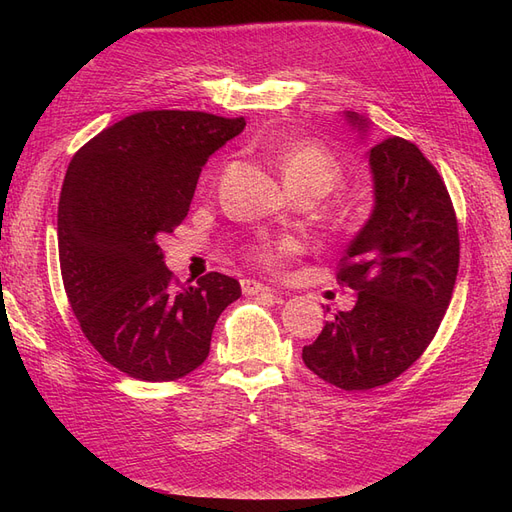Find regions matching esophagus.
I'll list each match as a JSON object with an SVG mask.
<instances>
[{"label": "esophagus", "instance_id": "obj_1", "mask_svg": "<svg viewBox=\"0 0 512 512\" xmlns=\"http://www.w3.org/2000/svg\"><path fill=\"white\" fill-rule=\"evenodd\" d=\"M241 290H243V294H247V297H254V294H273L275 292L273 288L260 284L256 280H243Z\"/></svg>", "mask_w": 512, "mask_h": 512}]
</instances>
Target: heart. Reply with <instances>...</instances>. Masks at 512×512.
<instances>
[{
	"label": "heart",
	"mask_w": 512,
	"mask_h": 512,
	"mask_svg": "<svg viewBox=\"0 0 512 512\" xmlns=\"http://www.w3.org/2000/svg\"><path fill=\"white\" fill-rule=\"evenodd\" d=\"M277 164L288 188L299 196H327L344 181V164L335 153L314 141H292L277 153ZM301 250L294 237L262 239L250 245V256L269 271L280 269L286 258Z\"/></svg>",
	"instance_id": "obj_1"
}]
</instances>
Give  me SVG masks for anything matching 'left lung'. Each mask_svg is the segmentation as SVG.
<instances>
[{
    "label": "left lung",
    "instance_id": "1",
    "mask_svg": "<svg viewBox=\"0 0 512 512\" xmlns=\"http://www.w3.org/2000/svg\"><path fill=\"white\" fill-rule=\"evenodd\" d=\"M346 119L367 132L365 117L346 113ZM367 153L374 211L337 271V282L359 297L303 348V363L344 391L389 384L425 352L459 269L457 215L436 166L399 136Z\"/></svg>",
    "mask_w": 512,
    "mask_h": 512
}]
</instances>
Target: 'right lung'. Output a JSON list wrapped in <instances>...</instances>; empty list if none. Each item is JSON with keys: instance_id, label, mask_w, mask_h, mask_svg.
Here are the masks:
<instances>
[{"instance_id": "right-lung-1", "label": "right lung", "mask_w": 512, "mask_h": 512, "mask_svg": "<svg viewBox=\"0 0 512 512\" xmlns=\"http://www.w3.org/2000/svg\"><path fill=\"white\" fill-rule=\"evenodd\" d=\"M245 119L143 111L91 138L66 170L57 211L59 265L72 312L106 363L147 382L203 365L235 277L183 286L164 265L160 235L190 211L200 170Z\"/></svg>"}]
</instances>
